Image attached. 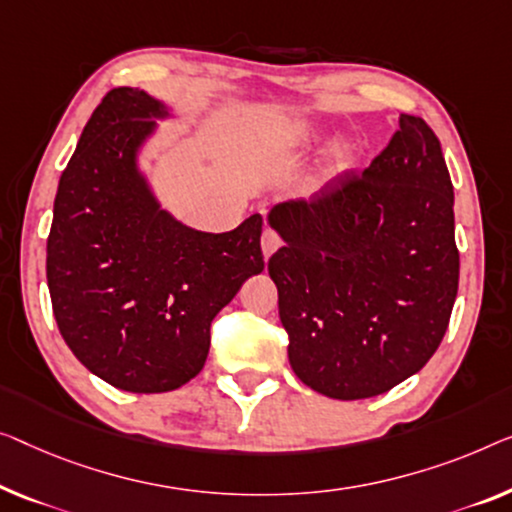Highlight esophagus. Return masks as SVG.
Returning a JSON list of instances; mask_svg holds the SVG:
<instances>
[{
  "instance_id": "34e87169",
  "label": "esophagus",
  "mask_w": 512,
  "mask_h": 512,
  "mask_svg": "<svg viewBox=\"0 0 512 512\" xmlns=\"http://www.w3.org/2000/svg\"><path fill=\"white\" fill-rule=\"evenodd\" d=\"M282 246V239L276 230H271V227H266L264 234H262V250H264V257H271L276 250Z\"/></svg>"
}]
</instances>
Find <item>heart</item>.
Here are the masks:
<instances>
[{
  "mask_svg": "<svg viewBox=\"0 0 512 512\" xmlns=\"http://www.w3.org/2000/svg\"><path fill=\"white\" fill-rule=\"evenodd\" d=\"M301 142H305V135H296L292 140H287V147H299Z\"/></svg>",
  "mask_w": 512,
  "mask_h": 512,
  "instance_id": "obj_1",
  "label": "heart"
}]
</instances>
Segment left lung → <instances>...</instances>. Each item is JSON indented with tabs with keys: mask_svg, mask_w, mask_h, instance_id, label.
I'll list each match as a JSON object with an SVG mask.
<instances>
[{
	"mask_svg": "<svg viewBox=\"0 0 512 512\" xmlns=\"http://www.w3.org/2000/svg\"><path fill=\"white\" fill-rule=\"evenodd\" d=\"M269 220L285 239L269 276L305 386L375 398L430 361L451 322L460 253L451 174L421 117L400 114L368 170L280 204Z\"/></svg>",
	"mask_w": 512,
	"mask_h": 512,
	"instance_id": "8db88e82",
	"label": "left lung"
}]
</instances>
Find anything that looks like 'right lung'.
<instances>
[{
    "mask_svg": "<svg viewBox=\"0 0 512 512\" xmlns=\"http://www.w3.org/2000/svg\"><path fill=\"white\" fill-rule=\"evenodd\" d=\"M160 105L110 89L61 172L48 236V287L75 358L131 393L174 391L204 368L211 322L264 269L259 213L209 234L158 209L135 149Z\"/></svg>",
    "mask_w": 512,
    "mask_h": 512,
    "instance_id": "add662e5",
    "label": "right lung"
}]
</instances>
